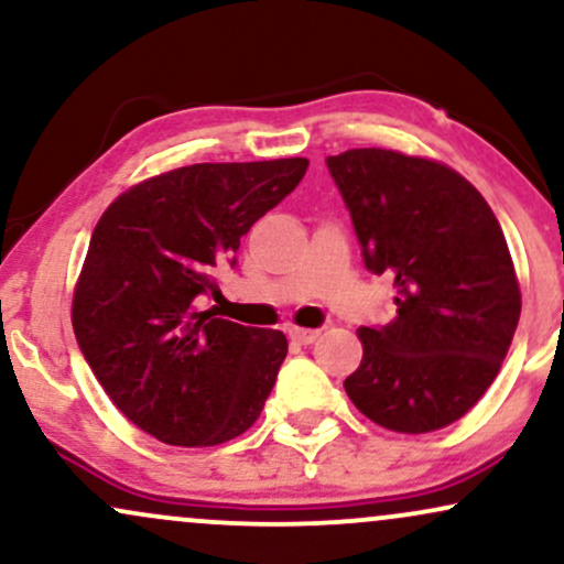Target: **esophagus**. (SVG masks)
Returning <instances> with one entry per match:
<instances>
[{"instance_id": "34e87169", "label": "esophagus", "mask_w": 564, "mask_h": 564, "mask_svg": "<svg viewBox=\"0 0 564 564\" xmlns=\"http://www.w3.org/2000/svg\"><path fill=\"white\" fill-rule=\"evenodd\" d=\"M318 336H321V332H315V328H296V326L289 328V339L294 341V345L307 347V345H313Z\"/></svg>"}]
</instances>
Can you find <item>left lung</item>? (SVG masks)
Instances as JSON below:
<instances>
[{
	"label": "left lung",
	"mask_w": 564,
	"mask_h": 564,
	"mask_svg": "<svg viewBox=\"0 0 564 564\" xmlns=\"http://www.w3.org/2000/svg\"><path fill=\"white\" fill-rule=\"evenodd\" d=\"M371 273H390L398 315L364 326L345 390L405 435L443 430L494 384L520 321L501 225L477 187L437 161L381 148L326 159Z\"/></svg>",
	"instance_id": "1"
}]
</instances>
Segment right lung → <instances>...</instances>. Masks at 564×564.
Here are the masks:
<instances>
[{
  "label": "right lung",
  "instance_id": "obj_1",
  "mask_svg": "<svg viewBox=\"0 0 564 564\" xmlns=\"http://www.w3.org/2000/svg\"><path fill=\"white\" fill-rule=\"evenodd\" d=\"M304 172L307 159L180 166L95 225L74 291L76 341L113 405L161 443L219 445L260 419L286 336L193 304Z\"/></svg>",
  "mask_w": 564,
  "mask_h": 564
}]
</instances>
